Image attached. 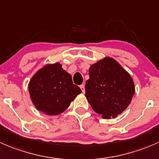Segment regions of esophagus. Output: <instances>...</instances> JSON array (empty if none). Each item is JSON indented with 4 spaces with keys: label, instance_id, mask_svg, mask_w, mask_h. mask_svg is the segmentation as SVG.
I'll return each mask as SVG.
<instances>
[{
    "label": "esophagus",
    "instance_id": "1",
    "mask_svg": "<svg viewBox=\"0 0 159 159\" xmlns=\"http://www.w3.org/2000/svg\"><path fill=\"white\" fill-rule=\"evenodd\" d=\"M80 89H81V92L84 93V84H81V85H80Z\"/></svg>",
    "mask_w": 159,
    "mask_h": 159
}]
</instances>
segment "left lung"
<instances>
[{
	"instance_id": "1",
	"label": "left lung",
	"mask_w": 159,
	"mask_h": 159,
	"mask_svg": "<svg viewBox=\"0 0 159 159\" xmlns=\"http://www.w3.org/2000/svg\"><path fill=\"white\" fill-rule=\"evenodd\" d=\"M89 74L85 97L95 112L110 119L127 109L134 94V83L117 61L104 58L92 64Z\"/></svg>"
}]
</instances>
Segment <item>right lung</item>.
I'll return each instance as SVG.
<instances>
[{
  "label": "right lung",
  "instance_id": "add662e5",
  "mask_svg": "<svg viewBox=\"0 0 159 159\" xmlns=\"http://www.w3.org/2000/svg\"><path fill=\"white\" fill-rule=\"evenodd\" d=\"M29 92L38 110L53 116L66 110L81 90L74 84L62 65L56 63L46 65L35 74L29 81Z\"/></svg>",
  "mask_w": 159,
  "mask_h": 159
}]
</instances>
